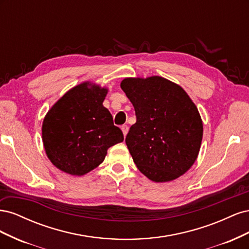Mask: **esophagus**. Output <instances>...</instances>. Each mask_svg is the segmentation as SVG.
<instances>
[{
    "mask_svg": "<svg viewBox=\"0 0 249 249\" xmlns=\"http://www.w3.org/2000/svg\"><path fill=\"white\" fill-rule=\"evenodd\" d=\"M122 131H123V133H124V136L125 137V136H126V134H127V132H129V126H127L126 124L122 125Z\"/></svg>",
    "mask_w": 249,
    "mask_h": 249,
    "instance_id": "1",
    "label": "esophagus"
}]
</instances>
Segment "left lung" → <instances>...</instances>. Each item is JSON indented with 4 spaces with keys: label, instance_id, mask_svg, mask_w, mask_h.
Listing matches in <instances>:
<instances>
[{
    "label": "left lung",
    "instance_id": "left-lung-1",
    "mask_svg": "<svg viewBox=\"0 0 249 249\" xmlns=\"http://www.w3.org/2000/svg\"><path fill=\"white\" fill-rule=\"evenodd\" d=\"M120 87L136 113L125 144L139 171L156 183L183 176L197 159L203 132L190 96L159 76L125 78Z\"/></svg>",
    "mask_w": 249,
    "mask_h": 249
}]
</instances>
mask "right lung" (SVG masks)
<instances>
[{
	"label": "right lung",
	"mask_w": 249,
	"mask_h": 249,
	"mask_svg": "<svg viewBox=\"0 0 249 249\" xmlns=\"http://www.w3.org/2000/svg\"><path fill=\"white\" fill-rule=\"evenodd\" d=\"M108 88L91 82L72 87L53 105L42 123V142L54 166L84 176L105 160L109 147L124 141L103 106Z\"/></svg>",
	"instance_id": "1"
}]
</instances>
